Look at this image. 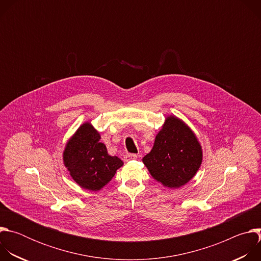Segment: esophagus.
Segmentation results:
<instances>
[{"mask_svg":"<svg viewBox=\"0 0 261 261\" xmlns=\"http://www.w3.org/2000/svg\"><path fill=\"white\" fill-rule=\"evenodd\" d=\"M137 159V155L136 154H127L124 156V161L125 162H129L131 160H135Z\"/></svg>","mask_w":261,"mask_h":261,"instance_id":"34e87169","label":"esophagus"}]
</instances>
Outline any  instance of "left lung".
Segmentation results:
<instances>
[{"instance_id":"left-lung-1","label":"left lung","mask_w":261,"mask_h":261,"mask_svg":"<svg viewBox=\"0 0 261 261\" xmlns=\"http://www.w3.org/2000/svg\"><path fill=\"white\" fill-rule=\"evenodd\" d=\"M151 175L164 187L177 189L190 181L202 162L195 133L175 116H167L151 152L142 158Z\"/></svg>"}]
</instances>
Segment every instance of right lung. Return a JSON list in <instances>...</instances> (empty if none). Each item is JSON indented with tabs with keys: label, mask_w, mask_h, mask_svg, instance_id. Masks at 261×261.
I'll use <instances>...</instances> for the list:
<instances>
[{
	"label": "right lung",
	"mask_w": 261,
	"mask_h": 261,
	"mask_svg": "<svg viewBox=\"0 0 261 261\" xmlns=\"http://www.w3.org/2000/svg\"><path fill=\"white\" fill-rule=\"evenodd\" d=\"M100 133L90 122L84 123L67 141L63 161L71 177L82 188L99 191L113 178L123 161L107 153Z\"/></svg>",
	"instance_id": "add662e5"
}]
</instances>
